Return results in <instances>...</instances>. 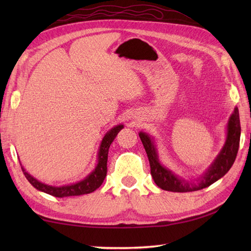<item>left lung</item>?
<instances>
[{"instance_id":"left-lung-1","label":"left lung","mask_w":251,"mask_h":251,"mask_svg":"<svg viewBox=\"0 0 251 251\" xmlns=\"http://www.w3.org/2000/svg\"><path fill=\"white\" fill-rule=\"evenodd\" d=\"M139 137L142 141V145L146 149L147 155L150 162L151 175L157 186L170 192H193L207 188L210 184L215 183L225 176L235 161L238 148L239 138H241V123H239L238 109H234L233 114L227 122V132L226 140L219 155L207 169V172L201 176V178L196 183H191L177 177L169 169L164 167L158 161V155L156 148L154 146L152 138L146 132H139Z\"/></svg>"}]
</instances>
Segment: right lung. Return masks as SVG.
<instances>
[{"mask_svg":"<svg viewBox=\"0 0 251 251\" xmlns=\"http://www.w3.org/2000/svg\"><path fill=\"white\" fill-rule=\"evenodd\" d=\"M123 128H124V126L123 125H117L106 132L102 141H101V145L99 148L97 166H96V168L87 176L86 178L83 179L82 181H78L76 183L70 184V185H63V186L49 185V184L42 183L40 181H37L35 178L32 177L31 175H29L25 172L23 166H21V169H23L25 178L28 179L29 182L33 185L36 190L42 191L44 192V193H47L55 197L77 196V195L92 193V192H94L95 190H97L103 182V180L106 176V170H108V168H106V162H108L109 148L111 146V143L113 142L116 135L119 134V131Z\"/></svg>","mask_w":251,"mask_h":251,"instance_id":"1","label":"right lung"}]
</instances>
